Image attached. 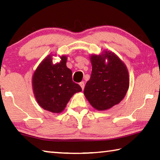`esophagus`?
Returning <instances> with one entry per match:
<instances>
[{"label": "esophagus", "mask_w": 160, "mask_h": 160, "mask_svg": "<svg viewBox=\"0 0 160 160\" xmlns=\"http://www.w3.org/2000/svg\"><path fill=\"white\" fill-rule=\"evenodd\" d=\"M80 85L81 87V88H82V90H83L84 88H85V83H84V82H80Z\"/></svg>", "instance_id": "1"}]
</instances>
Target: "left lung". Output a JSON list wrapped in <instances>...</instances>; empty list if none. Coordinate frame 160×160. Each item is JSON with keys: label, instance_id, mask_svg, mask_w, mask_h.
Returning <instances> with one entry per match:
<instances>
[{"label": "left lung", "instance_id": "left-lung-1", "mask_svg": "<svg viewBox=\"0 0 160 160\" xmlns=\"http://www.w3.org/2000/svg\"><path fill=\"white\" fill-rule=\"evenodd\" d=\"M90 79L86 83L84 94L94 109H109L126 96L129 88V75L126 64L109 51L92 54Z\"/></svg>", "mask_w": 160, "mask_h": 160}]
</instances>
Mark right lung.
<instances>
[{"label": "right lung", "mask_w": 160, "mask_h": 160, "mask_svg": "<svg viewBox=\"0 0 160 160\" xmlns=\"http://www.w3.org/2000/svg\"><path fill=\"white\" fill-rule=\"evenodd\" d=\"M53 56H47L35 70L32 89L40 107L48 112L59 113L65 109L72 95L82 89L72 80L71 70L66 66L67 56H60L61 61L53 63Z\"/></svg>", "instance_id": "right-lung-1"}]
</instances>
